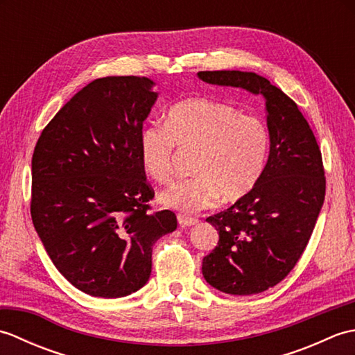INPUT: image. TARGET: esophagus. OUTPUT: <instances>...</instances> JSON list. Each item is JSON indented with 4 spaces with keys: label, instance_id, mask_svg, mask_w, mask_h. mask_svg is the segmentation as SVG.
<instances>
[{
    "label": "esophagus",
    "instance_id": "1",
    "mask_svg": "<svg viewBox=\"0 0 355 355\" xmlns=\"http://www.w3.org/2000/svg\"><path fill=\"white\" fill-rule=\"evenodd\" d=\"M177 220H178V224L182 225V227H191V225H195V224L198 223L197 218L186 216V215H178Z\"/></svg>",
    "mask_w": 355,
    "mask_h": 355
}]
</instances>
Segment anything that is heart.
<instances>
[{
  "label": "heart",
  "instance_id": "1",
  "mask_svg": "<svg viewBox=\"0 0 355 355\" xmlns=\"http://www.w3.org/2000/svg\"><path fill=\"white\" fill-rule=\"evenodd\" d=\"M166 125H149L139 134L143 172L168 182L175 145L198 149L195 177L178 180L158 195L160 205L180 212H197L221 198L225 205L247 198L266 173L271 135L266 122L232 105L193 96L172 105Z\"/></svg>",
  "mask_w": 355,
  "mask_h": 355
}]
</instances>
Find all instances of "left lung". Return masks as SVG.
Listing matches in <instances>:
<instances>
[{"label":"left lung","instance_id":"obj_1","mask_svg":"<svg viewBox=\"0 0 355 355\" xmlns=\"http://www.w3.org/2000/svg\"><path fill=\"white\" fill-rule=\"evenodd\" d=\"M212 85L243 88L266 99L271 148L258 187L207 218L220 241L202 259V276L227 294L248 296L275 286L296 266L325 200V169L310 125L282 89L250 71H200Z\"/></svg>","mask_w":355,"mask_h":355}]
</instances>
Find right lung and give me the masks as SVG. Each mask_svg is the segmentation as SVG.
I'll use <instances>...</instances> for the list:
<instances>
[{
	"instance_id": "add662e5",
	"label": "right lung",
	"mask_w": 355,
	"mask_h": 355,
	"mask_svg": "<svg viewBox=\"0 0 355 355\" xmlns=\"http://www.w3.org/2000/svg\"><path fill=\"white\" fill-rule=\"evenodd\" d=\"M139 76L96 79L44 128L32 157L30 214L51 262L94 297H123L148 282L153 245L177 229L171 210L149 212L154 191L139 134L157 101Z\"/></svg>"
}]
</instances>
